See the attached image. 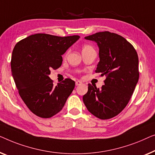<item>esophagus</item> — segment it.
Segmentation results:
<instances>
[{
	"label": "esophagus",
	"instance_id": "34e87169",
	"mask_svg": "<svg viewBox=\"0 0 155 155\" xmlns=\"http://www.w3.org/2000/svg\"><path fill=\"white\" fill-rule=\"evenodd\" d=\"M82 84V82L81 81H76V86H79V85H81Z\"/></svg>",
	"mask_w": 155,
	"mask_h": 155
}]
</instances>
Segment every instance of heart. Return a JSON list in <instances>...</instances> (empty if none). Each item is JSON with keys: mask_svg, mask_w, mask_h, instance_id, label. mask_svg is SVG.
<instances>
[{"mask_svg": "<svg viewBox=\"0 0 155 155\" xmlns=\"http://www.w3.org/2000/svg\"><path fill=\"white\" fill-rule=\"evenodd\" d=\"M92 49H93V48L91 45L86 44V45H84V46L82 47V52H85V51H89V50H92Z\"/></svg>", "mask_w": 155, "mask_h": 155, "instance_id": "1", "label": "heart"}]
</instances>
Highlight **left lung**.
Segmentation results:
<instances>
[{
    "mask_svg": "<svg viewBox=\"0 0 155 155\" xmlns=\"http://www.w3.org/2000/svg\"><path fill=\"white\" fill-rule=\"evenodd\" d=\"M99 48L96 73L105 76L101 88L88 84L83 97L87 110L100 119L118 115L129 102L139 78L138 56L134 46L120 35L97 32L85 37Z\"/></svg>",
    "mask_w": 155,
    "mask_h": 155,
    "instance_id": "8db88e82",
    "label": "left lung"
}]
</instances>
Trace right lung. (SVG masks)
I'll list each match as a JSON object with an SVG mask.
<instances>
[{"instance_id":"obj_1","label":"right lung","mask_w":155,"mask_h":155,"mask_svg":"<svg viewBox=\"0 0 155 155\" xmlns=\"http://www.w3.org/2000/svg\"><path fill=\"white\" fill-rule=\"evenodd\" d=\"M79 36L60 37L36 34L15 45L11 71L19 94L27 107L36 116L51 118L62 110L75 86L66 78L53 86L51 70L62 65V57Z\"/></svg>"}]
</instances>
